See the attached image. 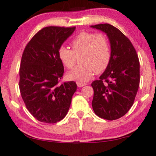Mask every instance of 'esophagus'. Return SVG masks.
<instances>
[{
	"instance_id": "obj_1",
	"label": "esophagus",
	"mask_w": 156,
	"mask_h": 156,
	"mask_svg": "<svg viewBox=\"0 0 156 156\" xmlns=\"http://www.w3.org/2000/svg\"><path fill=\"white\" fill-rule=\"evenodd\" d=\"M86 83H79V82L77 83V86L79 87V88H81V87L86 86Z\"/></svg>"
}]
</instances>
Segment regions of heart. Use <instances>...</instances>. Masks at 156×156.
<instances>
[{"label": "heart", "mask_w": 156, "mask_h": 156, "mask_svg": "<svg viewBox=\"0 0 156 156\" xmlns=\"http://www.w3.org/2000/svg\"><path fill=\"white\" fill-rule=\"evenodd\" d=\"M72 50L61 45L58 51L60 61L67 69H72L79 58L80 65L68 73V79L85 83L95 73L104 72L111 60V50L108 39L104 34L83 31L71 42Z\"/></svg>", "instance_id": "obj_1"}]
</instances>
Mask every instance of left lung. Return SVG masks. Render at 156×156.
Masks as SVG:
<instances>
[{
    "mask_svg": "<svg viewBox=\"0 0 156 156\" xmlns=\"http://www.w3.org/2000/svg\"><path fill=\"white\" fill-rule=\"evenodd\" d=\"M106 33L111 43V60L107 69L91 86L93 109L98 117L118 119L134 103L140 83V63L130 41L112 25L91 26Z\"/></svg>",
    "mask_w": 156,
    "mask_h": 156,
    "instance_id": "obj_1",
    "label": "left lung"
}]
</instances>
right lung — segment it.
Instances as JSON below:
<instances>
[{
  "instance_id": "add662e5",
  "label": "right lung",
  "mask_w": 156,
  "mask_h": 156,
  "mask_svg": "<svg viewBox=\"0 0 156 156\" xmlns=\"http://www.w3.org/2000/svg\"><path fill=\"white\" fill-rule=\"evenodd\" d=\"M76 27H45L25 48L19 70V88L25 105L39 121L55 123L65 118L77 85L59 83L64 68L58 51Z\"/></svg>"
}]
</instances>
